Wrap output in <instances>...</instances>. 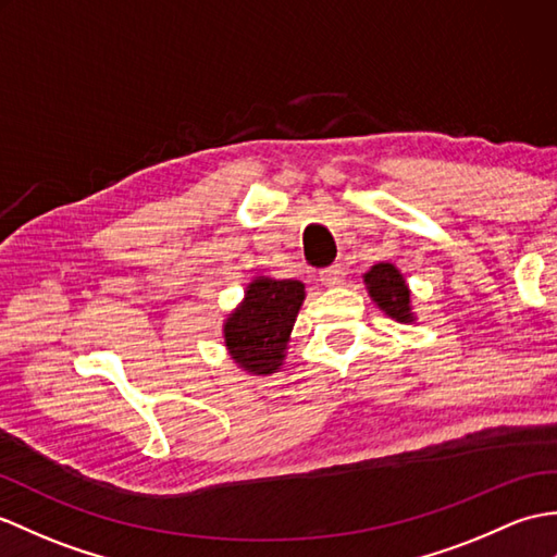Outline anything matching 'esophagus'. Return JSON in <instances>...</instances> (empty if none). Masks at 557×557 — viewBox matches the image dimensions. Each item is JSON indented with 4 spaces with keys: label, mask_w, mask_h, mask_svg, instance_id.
Returning <instances> with one entry per match:
<instances>
[{
    "label": "esophagus",
    "mask_w": 557,
    "mask_h": 557,
    "mask_svg": "<svg viewBox=\"0 0 557 557\" xmlns=\"http://www.w3.org/2000/svg\"><path fill=\"white\" fill-rule=\"evenodd\" d=\"M320 280L325 287H342L344 284V268L342 265H330L320 273Z\"/></svg>",
    "instance_id": "obj_1"
}]
</instances>
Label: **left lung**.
Segmentation results:
<instances>
[{
  "label": "left lung",
  "instance_id": "1",
  "mask_svg": "<svg viewBox=\"0 0 557 557\" xmlns=\"http://www.w3.org/2000/svg\"><path fill=\"white\" fill-rule=\"evenodd\" d=\"M363 284L372 304L377 306L386 318L404 322V325H410V322L418 320L416 310H412L408 282L394 263H374L363 275Z\"/></svg>",
  "mask_w": 557,
  "mask_h": 557
}]
</instances>
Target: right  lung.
Segmentation results:
<instances>
[{
    "label": "right lung",
    "mask_w": 557,
    "mask_h": 557,
    "mask_svg": "<svg viewBox=\"0 0 557 557\" xmlns=\"http://www.w3.org/2000/svg\"><path fill=\"white\" fill-rule=\"evenodd\" d=\"M306 299L299 280L256 275L223 320V344L235 366L256 377L277 372L287 358L296 315Z\"/></svg>",
    "instance_id": "obj_1"
}]
</instances>
